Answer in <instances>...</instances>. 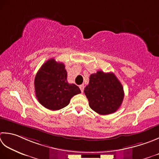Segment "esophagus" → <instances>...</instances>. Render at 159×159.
Listing matches in <instances>:
<instances>
[{
    "label": "esophagus",
    "instance_id": "obj_1",
    "mask_svg": "<svg viewBox=\"0 0 159 159\" xmlns=\"http://www.w3.org/2000/svg\"><path fill=\"white\" fill-rule=\"evenodd\" d=\"M79 88H80V91H81V92H83V90H84V85H80Z\"/></svg>",
    "mask_w": 159,
    "mask_h": 159
}]
</instances>
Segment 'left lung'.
Returning a JSON list of instances; mask_svg holds the SVG:
<instances>
[{
  "instance_id": "left-lung-1",
  "label": "left lung",
  "mask_w": 159,
  "mask_h": 159,
  "mask_svg": "<svg viewBox=\"0 0 159 159\" xmlns=\"http://www.w3.org/2000/svg\"><path fill=\"white\" fill-rule=\"evenodd\" d=\"M84 92L92 110L101 115L112 114L118 110L124 98L123 85L113 73L98 71L89 77Z\"/></svg>"
}]
</instances>
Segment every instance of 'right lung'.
Segmentation results:
<instances>
[{
	"label": "right lung",
	"mask_w": 159,
	"mask_h": 159,
	"mask_svg": "<svg viewBox=\"0 0 159 159\" xmlns=\"http://www.w3.org/2000/svg\"><path fill=\"white\" fill-rule=\"evenodd\" d=\"M67 73L63 63L54 58L46 61L40 68L34 79L36 96L43 107L58 110L66 107L70 99L80 93L75 84L67 83Z\"/></svg>",
	"instance_id": "1"
}]
</instances>
